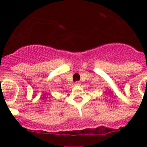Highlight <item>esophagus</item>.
<instances>
[{"instance_id":"obj_1","label":"esophagus","mask_w":147,"mask_h":147,"mask_svg":"<svg viewBox=\"0 0 147 147\" xmlns=\"http://www.w3.org/2000/svg\"><path fill=\"white\" fill-rule=\"evenodd\" d=\"M80 84H81V82H79V81H77V82H75V85H77V86L80 85Z\"/></svg>"}]
</instances>
